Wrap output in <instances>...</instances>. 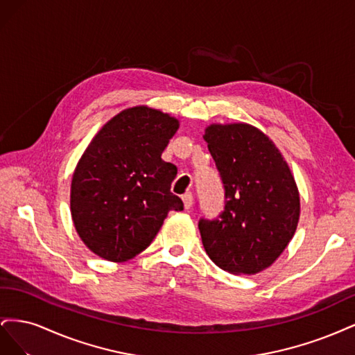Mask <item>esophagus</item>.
I'll return each instance as SVG.
<instances>
[{"label": "esophagus", "instance_id": "esophagus-1", "mask_svg": "<svg viewBox=\"0 0 355 355\" xmlns=\"http://www.w3.org/2000/svg\"><path fill=\"white\" fill-rule=\"evenodd\" d=\"M182 201H184V206L188 210L192 206V194H191V192H187V194L182 196Z\"/></svg>", "mask_w": 355, "mask_h": 355}]
</instances>
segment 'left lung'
<instances>
[{
	"mask_svg": "<svg viewBox=\"0 0 355 355\" xmlns=\"http://www.w3.org/2000/svg\"><path fill=\"white\" fill-rule=\"evenodd\" d=\"M204 141L225 187V210L198 223L210 259L234 275L257 274L282 256L297 228L300 197L280 149L247 123H213Z\"/></svg>",
	"mask_w": 355,
	"mask_h": 355,
	"instance_id": "obj_1",
	"label": "left lung"
}]
</instances>
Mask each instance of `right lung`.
<instances>
[{
    "mask_svg": "<svg viewBox=\"0 0 355 355\" xmlns=\"http://www.w3.org/2000/svg\"><path fill=\"white\" fill-rule=\"evenodd\" d=\"M179 120L146 105L123 110L85 148L71 182V216L81 241L110 262H125L153 243L170 210L178 167L161 154Z\"/></svg>",
    "mask_w": 355,
    "mask_h": 355,
    "instance_id": "obj_1",
    "label": "right lung"
}]
</instances>
